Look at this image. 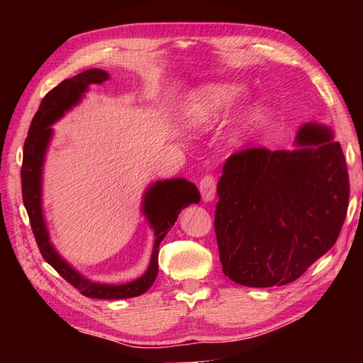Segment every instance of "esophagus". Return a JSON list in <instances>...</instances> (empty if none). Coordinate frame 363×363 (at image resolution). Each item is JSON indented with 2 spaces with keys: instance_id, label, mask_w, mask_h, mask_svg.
I'll return each instance as SVG.
<instances>
[{
  "instance_id": "esophagus-1",
  "label": "esophagus",
  "mask_w": 363,
  "mask_h": 363,
  "mask_svg": "<svg viewBox=\"0 0 363 363\" xmlns=\"http://www.w3.org/2000/svg\"><path fill=\"white\" fill-rule=\"evenodd\" d=\"M200 192L206 203L212 201L216 195V180L212 174H207L200 182Z\"/></svg>"
}]
</instances>
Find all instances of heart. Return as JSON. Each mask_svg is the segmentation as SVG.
<instances>
[{
	"instance_id": "obj_1",
	"label": "heart",
	"mask_w": 363,
	"mask_h": 363,
	"mask_svg": "<svg viewBox=\"0 0 363 363\" xmlns=\"http://www.w3.org/2000/svg\"><path fill=\"white\" fill-rule=\"evenodd\" d=\"M244 94V87L236 83H212L206 84L194 95L188 108H186V123L194 128L212 124L223 113L228 112ZM256 119V112L250 111L235 128V136L240 138L250 130Z\"/></svg>"
}]
</instances>
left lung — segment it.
Returning <instances> with one entry per match:
<instances>
[{
    "mask_svg": "<svg viewBox=\"0 0 363 363\" xmlns=\"http://www.w3.org/2000/svg\"><path fill=\"white\" fill-rule=\"evenodd\" d=\"M294 151L245 148L218 182L215 233L223 272L250 288L283 286L330 250L345 221L347 162L332 130L300 127Z\"/></svg>",
    "mask_w": 363,
    "mask_h": 363,
    "instance_id": "obj_1",
    "label": "left lung"
}]
</instances>
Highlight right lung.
<instances>
[{
	"label": "right lung",
	"mask_w": 363,
	"mask_h": 363,
	"mask_svg": "<svg viewBox=\"0 0 363 363\" xmlns=\"http://www.w3.org/2000/svg\"><path fill=\"white\" fill-rule=\"evenodd\" d=\"M108 80V74L103 69H87L77 74L72 79L63 80L42 98L39 111L33 116L28 136L24 142L23 168H21V186L23 200L30 218V225L42 257L56 269L80 294L89 298L119 300L131 298L147 292L155 283L159 272V245L167 233L177 221L179 213L186 206L200 201L196 186L184 179H171L152 183L144 195L142 212L147 216L150 225L155 228V248L150 267L144 276L125 284L95 283L83 277L69 263L65 262L50 242L45 219L42 213V167L43 157L52 135L51 124L68 112L72 106L82 100L83 94L91 84H101Z\"/></svg>",
	"instance_id": "obj_1"
}]
</instances>
